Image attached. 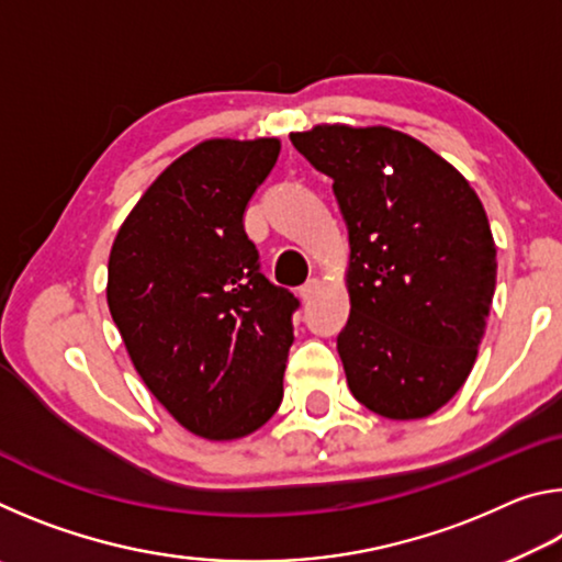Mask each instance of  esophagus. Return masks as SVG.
<instances>
[{
	"mask_svg": "<svg viewBox=\"0 0 562 562\" xmlns=\"http://www.w3.org/2000/svg\"><path fill=\"white\" fill-rule=\"evenodd\" d=\"M317 290H319V280H317V278H310V280L304 282L302 288H300V294H302L304 300H310V297H315Z\"/></svg>",
	"mask_w": 562,
	"mask_h": 562,
	"instance_id": "34e87169",
	"label": "esophagus"
}]
</instances>
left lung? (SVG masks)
Instances as JSON below:
<instances>
[{
    "label": "left lung",
    "instance_id": "8db88e82",
    "mask_svg": "<svg viewBox=\"0 0 562 562\" xmlns=\"http://www.w3.org/2000/svg\"><path fill=\"white\" fill-rule=\"evenodd\" d=\"M292 146L335 183L349 231V319L337 337L349 392L408 422L469 379L496 290L486 211L459 170L386 126H315Z\"/></svg>",
    "mask_w": 562,
    "mask_h": 562
}]
</instances>
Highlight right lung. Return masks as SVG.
Here are the masks:
<instances>
[{
  "mask_svg": "<svg viewBox=\"0 0 562 562\" xmlns=\"http://www.w3.org/2000/svg\"><path fill=\"white\" fill-rule=\"evenodd\" d=\"M278 138H211L160 173L119 227L106 300L136 372L190 434L233 441L282 402L300 300L260 272L243 215Z\"/></svg>",
  "mask_w": 562,
  "mask_h": 562,
  "instance_id": "obj_1",
  "label": "right lung"
}]
</instances>
